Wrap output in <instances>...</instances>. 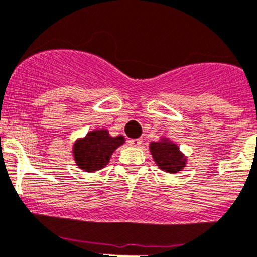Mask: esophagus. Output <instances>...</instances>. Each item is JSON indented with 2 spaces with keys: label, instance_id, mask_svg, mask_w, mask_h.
<instances>
[{
  "label": "esophagus",
  "instance_id": "34e87169",
  "mask_svg": "<svg viewBox=\"0 0 257 257\" xmlns=\"http://www.w3.org/2000/svg\"><path fill=\"white\" fill-rule=\"evenodd\" d=\"M142 142L143 140L140 139H131V140H128V144L131 145V147H139L140 144H142Z\"/></svg>",
  "mask_w": 257,
  "mask_h": 257
}]
</instances>
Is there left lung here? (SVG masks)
<instances>
[{"mask_svg":"<svg viewBox=\"0 0 257 257\" xmlns=\"http://www.w3.org/2000/svg\"><path fill=\"white\" fill-rule=\"evenodd\" d=\"M150 151L156 165L166 172L175 174L185 166L186 159H183L176 144L170 142H153L150 144Z\"/></svg>","mask_w":257,"mask_h":257,"instance_id":"left-lung-1","label":"left lung"}]
</instances>
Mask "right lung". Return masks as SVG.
<instances>
[{
	"label": "right lung",
	"mask_w": 257,
	"mask_h": 257,
	"mask_svg": "<svg viewBox=\"0 0 257 257\" xmlns=\"http://www.w3.org/2000/svg\"><path fill=\"white\" fill-rule=\"evenodd\" d=\"M123 143V137L112 138L107 131L90 132L75 144V161L85 171H97L109 163L113 151Z\"/></svg>",
	"instance_id": "obj_1"
}]
</instances>
